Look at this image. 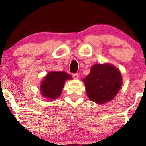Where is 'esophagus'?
I'll return each instance as SVG.
<instances>
[{
  "mask_svg": "<svg viewBox=\"0 0 146 146\" xmlns=\"http://www.w3.org/2000/svg\"><path fill=\"white\" fill-rule=\"evenodd\" d=\"M73 77L74 79H78L79 75L78 74V73H74V74H73Z\"/></svg>",
  "mask_w": 146,
  "mask_h": 146,
  "instance_id": "34e87169",
  "label": "esophagus"
}]
</instances>
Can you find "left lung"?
<instances>
[{"label": "left lung", "mask_w": 146, "mask_h": 146, "mask_svg": "<svg viewBox=\"0 0 146 146\" xmlns=\"http://www.w3.org/2000/svg\"><path fill=\"white\" fill-rule=\"evenodd\" d=\"M86 95L91 101L104 104L116 96L122 85L120 71L110 64H95L83 79Z\"/></svg>", "instance_id": "1"}]
</instances>
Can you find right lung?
<instances>
[{
    "label": "right lung",
    "mask_w": 146,
    "mask_h": 146,
    "mask_svg": "<svg viewBox=\"0 0 146 146\" xmlns=\"http://www.w3.org/2000/svg\"><path fill=\"white\" fill-rule=\"evenodd\" d=\"M71 76L62 71L49 72L42 82V95L48 100L58 98L61 95L66 80H71Z\"/></svg>",
    "instance_id": "obj_1"
}]
</instances>
